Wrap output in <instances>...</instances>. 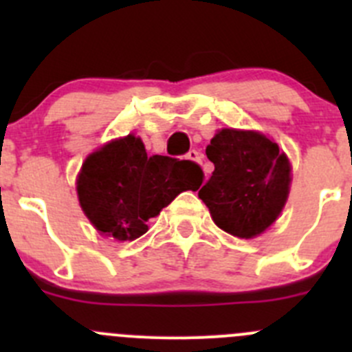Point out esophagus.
Here are the masks:
<instances>
[{
	"label": "esophagus",
	"instance_id": "obj_1",
	"mask_svg": "<svg viewBox=\"0 0 352 352\" xmlns=\"http://www.w3.org/2000/svg\"><path fill=\"white\" fill-rule=\"evenodd\" d=\"M187 158H189V160H192V162H197V163H201V160H202V155L199 153L197 150H190L189 153H187Z\"/></svg>",
	"mask_w": 352,
	"mask_h": 352
}]
</instances>
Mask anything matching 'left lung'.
<instances>
[{
  "instance_id": "left-lung-1",
  "label": "left lung",
  "mask_w": 352,
  "mask_h": 352,
  "mask_svg": "<svg viewBox=\"0 0 352 352\" xmlns=\"http://www.w3.org/2000/svg\"><path fill=\"white\" fill-rule=\"evenodd\" d=\"M214 172L199 197L216 225L254 239L279 216L289 194V162L279 146L254 131L221 129L206 148Z\"/></svg>"
}]
</instances>
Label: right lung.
<instances>
[{
	"instance_id": "1",
	"label": "right lung",
	"mask_w": 352,
	"mask_h": 352,
	"mask_svg": "<svg viewBox=\"0 0 352 352\" xmlns=\"http://www.w3.org/2000/svg\"><path fill=\"white\" fill-rule=\"evenodd\" d=\"M202 177L189 160L148 156L143 141L129 134L85 160L76 189L91 225L124 242L144 235L146 223L180 192L197 190Z\"/></svg>"
}]
</instances>
